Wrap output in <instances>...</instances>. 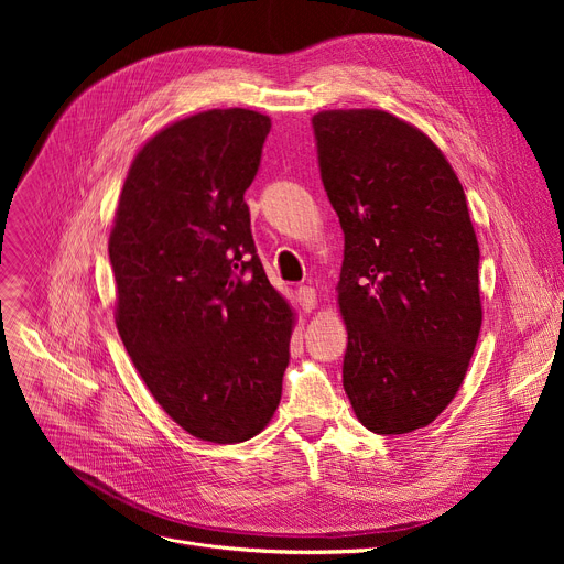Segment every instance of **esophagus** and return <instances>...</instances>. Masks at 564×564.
<instances>
[{
  "instance_id": "obj_1",
  "label": "esophagus",
  "mask_w": 564,
  "mask_h": 564,
  "mask_svg": "<svg viewBox=\"0 0 564 564\" xmlns=\"http://www.w3.org/2000/svg\"><path fill=\"white\" fill-rule=\"evenodd\" d=\"M297 300H300V306H302V311H313L315 308V304H317V294H315V288H311V285H302L300 290H297Z\"/></svg>"
}]
</instances>
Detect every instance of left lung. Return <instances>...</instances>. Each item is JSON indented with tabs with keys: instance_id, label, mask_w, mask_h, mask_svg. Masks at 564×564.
I'll list each match as a JSON object with an SVG mask.
<instances>
[{
	"instance_id": "left-lung-1",
	"label": "left lung",
	"mask_w": 564,
	"mask_h": 564,
	"mask_svg": "<svg viewBox=\"0 0 564 564\" xmlns=\"http://www.w3.org/2000/svg\"><path fill=\"white\" fill-rule=\"evenodd\" d=\"M317 164L345 232L343 387L375 434L430 425L476 349L480 247L448 160L381 109L313 116Z\"/></svg>"
}]
</instances>
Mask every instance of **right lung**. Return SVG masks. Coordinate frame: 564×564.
<instances>
[{
  "label": "right lung",
  "mask_w": 564,
  "mask_h": 564,
  "mask_svg": "<svg viewBox=\"0 0 564 564\" xmlns=\"http://www.w3.org/2000/svg\"><path fill=\"white\" fill-rule=\"evenodd\" d=\"M270 118L213 109L134 158L109 235L116 327L148 391L196 438L256 436L281 402L292 311L256 253L245 192Z\"/></svg>",
  "instance_id": "right-lung-1"
}]
</instances>
